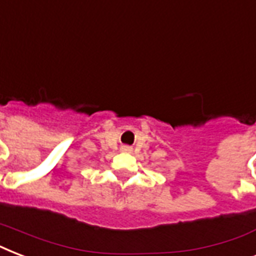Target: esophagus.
Here are the masks:
<instances>
[{"label":"esophagus","instance_id":"34e87169","mask_svg":"<svg viewBox=\"0 0 256 256\" xmlns=\"http://www.w3.org/2000/svg\"><path fill=\"white\" fill-rule=\"evenodd\" d=\"M124 152H128V148H124Z\"/></svg>","mask_w":256,"mask_h":256}]
</instances>
